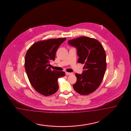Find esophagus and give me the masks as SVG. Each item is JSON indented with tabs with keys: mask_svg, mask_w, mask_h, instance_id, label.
I'll return each mask as SVG.
<instances>
[{
	"mask_svg": "<svg viewBox=\"0 0 131 131\" xmlns=\"http://www.w3.org/2000/svg\"><path fill=\"white\" fill-rule=\"evenodd\" d=\"M65 74H66V75H72V74H73V73H72V72H68L66 71V72H65Z\"/></svg>",
	"mask_w": 131,
	"mask_h": 131,
	"instance_id": "obj_1",
	"label": "esophagus"
}]
</instances>
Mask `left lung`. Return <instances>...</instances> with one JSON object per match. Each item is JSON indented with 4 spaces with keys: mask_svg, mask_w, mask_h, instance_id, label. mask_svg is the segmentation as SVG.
<instances>
[{
    "mask_svg": "<svg viewBox=\"0 0 131 131\" xmlns=\"http://www.w3.org/2000/svg\"><path fill=\"white\" fill-rule=\"evenodd\" d=\"M68 43L76 48L78 62L84 64L82 74L75 73L77 81L73 87L80 94L87 95L102 81L107 67L105 51L98 40L86 36L70 40Z\"/></svg>",
    "mask_w": 131,
    "mask_h": 131,
    "instance_id": "left-lung-1",
    "label": "left lung"
}]
</instances>
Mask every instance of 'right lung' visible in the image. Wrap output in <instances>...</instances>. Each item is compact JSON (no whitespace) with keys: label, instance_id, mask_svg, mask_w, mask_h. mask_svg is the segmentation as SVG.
Segmentation results:
<instances>
[{"label":"right lung","instance_id":"add662e5","mask_svg":"<svg viewBox=\"0 0 131 131\" xmlns=\"http://www.w3.org/2000/svg\"><path fill=\"white\" fill-rule=\"evenodd\" d=\"M66 38L50 39L36 42L28 49L24 66L32 86L42 95L49 96L59 89L58 78L65 75L64 71H52L49 61L55 59L56 53Z\"/></svg>","mask_w":131,"mask_h":131}]
</instances>
